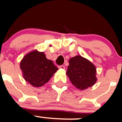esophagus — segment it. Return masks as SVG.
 <instances>
[{
    "mask_svg": "<svg viewBox=\"0 0 122 122\" xmlns=\"http://www.w3.org/2000/svg\"><path fill=\"white\" fill-rule=\"evenodd\" d=\"M58 67V68L62 69V70H64V69H65V66H59Z\"/></svg>",
    "mask_w": 122,
    "mask_h": 122,
    "instance_id": "obj_1",
    "label": "esophagus"
}]
</instances>
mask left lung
Wrapping results in <instances>:
<instances>
[{"label":"left lung","instance_id":"1","mask_svg":"<svg viewBox=\"0 0 122 122\" xmlns=\"http://www.w3.org/2000/svg\"><path fill=\"white\" fill-rule=\"evenodd\" d=\"M66 74L72 84L80 90L90 87L97 81L95 66L80 55L70 59Z\"/></svg>","mask_w":122,"mask_h":122}]
</instances>
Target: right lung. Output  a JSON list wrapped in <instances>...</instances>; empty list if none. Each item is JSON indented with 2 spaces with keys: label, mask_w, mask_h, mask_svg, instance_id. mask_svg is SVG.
<instances>
[{
  "label": "right lung",
  "mask_w": 122,
  "mask_h": 122,
  "mask_svg": "<svg viewBox=\"0 0 122 122\" xmlns=\"http://www.w3.org/2000/svg\"><path fill=\"white\" fill-rule=\"evenodd\" d=\"M20 67L26 81L36 87L47 83L58 70L44 52L36 51L26 55L20 62Z\"/></svg>",
  "instance_id": "obj_1"
}]
</instances>
